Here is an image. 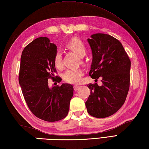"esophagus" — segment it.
<instances>
[{
  "mask_svg": "<svg viewBox=\"0 0 149 149\" xmlns=\"http://www.w3.org/2000/svg\"><path fill=\"white\" fill-rule=\"evenodd\" d=\"M79 86H78V85H74V89L75 91H77L79 89Z\"/></svg>",
  "mask_w": 149,
  "mask_h": 149,
  "instance_id": "34e87169",
  "label": "esophagus"
}]
</instances>
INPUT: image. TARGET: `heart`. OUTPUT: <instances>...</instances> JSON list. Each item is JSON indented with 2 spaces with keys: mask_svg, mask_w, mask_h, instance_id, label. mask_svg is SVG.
<instances>
[{
  "mask_svg": "<svg viewBox=\"0 0 149 149\" xmlns=\"http://www.w3.org/2000/svg\"><path fill=\"white\" fill-rule=\"evenodd\" d=\"M66 47L80 57H83L86 53V47L84 43L77 38H74L70 40L66 44ZM54 63L56 68H61L63 67L62 56L59 51L55 54ZM83 75L84 71L82 69H68L63 74V79L68 83H78L81 81Z\"/></svg>",
  "mask_w": 149,
  "mask_h": 149,
  "instance_id": "obj_1",
  "label": "heart"
}]
</instances>
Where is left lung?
<instances>
[{"label":"left lung","mask_w":149,"mask_h":149,"mask_svg":"<svg viewBox=\"0 0 149 149\" xmlns=\"http://www.w3.org/2000/svg\"><path fill=\"white\" fill-rule=\"evenodd\" d=\"M88 38L93 60L89 75L102 84H88L91 92L85 103L88 113L103 118L122 106L130 86L131 61L119 41L109 34L97 33Z\"/></svg>","instance_id":"obj_1"}]
</instances>
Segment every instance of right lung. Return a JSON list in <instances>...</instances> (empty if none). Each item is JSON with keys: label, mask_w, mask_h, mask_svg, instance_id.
Here are the masks:
<instances>
[{"label": "right lung", "mask_w": 149, "mask_h": 149, "mask_svg": "<svg viewBox=\"0 0 149 149\" xmlns=\"http://www.w3.org/2000/svg\"><path fill=\"white\" fill-rule=\"evenodd\" d=\"M56 52V45L48 38L40 37L28 44L21 56L18 81L25 100L34 116L47 122L65 118L74 95L70 84L49 86V79L58 83L61 81L54 75Z\"/></svg>", "instance_id": "1"}]
</instances>
